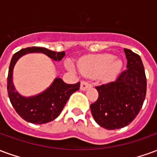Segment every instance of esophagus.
I'll list each match as a JSON object with an SVG mask.
<instances>
[{"instance_id":"1","label":"esophagus","mask_w":157,"mask_h":157,"mask_svg":"<svg viewBox=\"0 0 157 157\" xmlns=\"http://www.w3.org/2000/svg\"><path fill=\"white\" fill-rule=\"evenodd\" d=\"M89 87H91V84L89 82H85V81L81 82V90L82 91H86Z\"/></svg>"}]
</instances>
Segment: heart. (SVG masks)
Listing matches in <instances>:
<instances>
[{
	"label": "heart",
	"instance_id": "1",
	"mask_svg": "<svg viewBox=\"0 0 157 157\" xmlns=\"http://www.w3.org/2000/svg\"><path fill=\"white\" fill-rule=\"evenodd\" d=\"M114 58V55L110 54L88 56L78 62V68L86 76L95 77L102 74L105 80H111L115 77L123 65L120 59Z\"/></svg>",
	"mask_w": 157,
	"mask_h": 157
}]
</instances>
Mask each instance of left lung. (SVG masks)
I'll return each mask as SVG.
<instances>
[{"label": "left lung", "instance_id": "obj_1", "mask_svg": "<svg viewBox=\"0 0 157 157\" xmlns=\"http://www.w3.org/2000/svg\"><path fill=\"white\" fill-rule=\"evenodd\" d=\"M127 69L115 82L96 86L98 98L91 104L95 121L107 129L124 128L131 123L142 108L146 94V77L140 55L124 48Z\"/></svg>", "mask_w": 157, "mask_h": 157}]
</instances>
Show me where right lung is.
<instances>
[{
    "instance_id": "add662e5",
    "label": "right lung",
    "mask_w": 157,
    "mask_h": 157,
    "mask_svg": "<svg viewBox=\"0 0 157 157\" xmlns=\"http://www.w3.org/2000/svg\"><path fill=\"white\" fill-rule=\"evenodd\" d=\"M29 53H42L55 61L61 60L65 55L64 51L55 52L41 47L22 48L13 55L9 66L7 92L12 107L24 120L32 124H42L57 118L73 92L80 89V82L66 84L60 78H55L48 88L38 95L23 97L16 91L12 82L13 69L16 63L23 55Z\"/></svg>"
}]
</instances>
